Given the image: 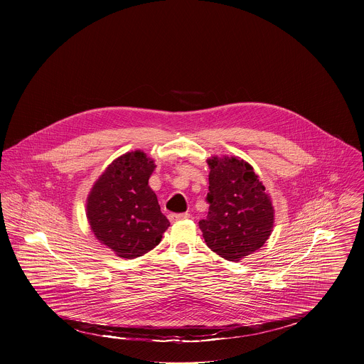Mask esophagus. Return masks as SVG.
Instances as JSON below:
<instances>
[{"label": "esophagus", "instance_id": "esophagus-1", "mask_svg": "<svg viewBox=\"0 0 364 364\" xmlns=\"http://www.w3.org/2000/svg\"><path fill=\"white\" fill-rule=\"evenodd\" d=\"M187 218H190V213H172V214H169L171 223H176V221H180V220H187Z\"/></svg>", "mask_w": 364, "mask_h": 364}]
</instances>
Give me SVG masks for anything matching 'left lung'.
<instances>
[{"instance_id":"8db88e82","label":"left lung","mask_w":364,"mask_h":364,"mask_svg":"<svg viewBox=\"0 0 364 364\" xmlns=\"http://www.w3.org/2000/svg\"><path fill=\"white\" fill-rule=\"evenodd\" d=\"M208 217L199 221L208 248L237 262L269 239L274 210L252 166L236 156L208 161Z\"/></svg>"}]
</instances>
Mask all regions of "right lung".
<instances>
[{
	"instance_id": "right-lung-1",
	"label": "right lung",
	"mask_w": 364,
	"mask_h": 364,
	"mask_svg": "<svg viewBox=\"0 0 364 364\" xmlns=\"http://www.w3.org/2000/svg\"><path fill=\"white\" fill-rule=\"evenodd\" d=\"M154 168V161L141 151L124 154L107 166L88 195L87 218L95 237L120 258L144 255L171 225L149 186Z\"/></svg>"
}]
</instances>
